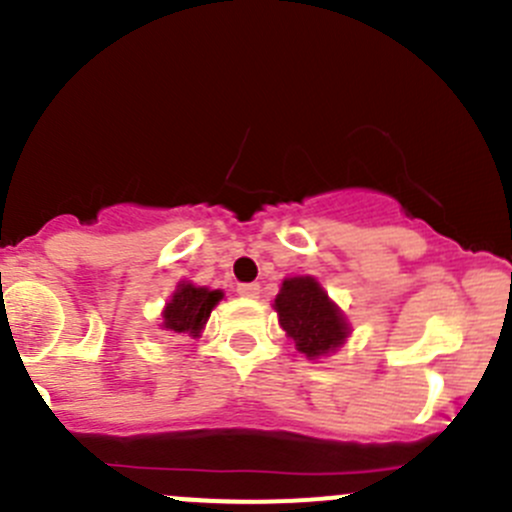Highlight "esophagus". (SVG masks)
<instances>
[{
    "label": "esophagus",
    "mask_w": 512,
    "mask_h": 512,
    "mask_svg": "<svg viewBox=\"0 0 512 512\" xmlns=\"http://www.w3.org/2000/svg\"><path fill=\"white\" fill-rule=\"evenodd\" d=\"M237 294L245 299H257L260 297V285H255V282H250V285H237Z\"/></svg>",
    "instance_id": "obj_1"
}]
</instances>
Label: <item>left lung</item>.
<instances>
[{"instance_id": "1", "label": "left lung", "mask_w": 512, "mask_h": 512, "mask_svg": "<svg viewBox=\"0 0 512 512\" xmlns=\"http://www.w3.org/2000/svg\"><path fill=\"white\" fill-rule=\"evenodd\" d=\"M275 312L289 342L309 361L332 356L352 334L347 314L324 292L317 277L297 275L282 280L275 297Z\"/></svg>"}]
</instances>
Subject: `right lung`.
<instances>
[{"instance_id":"1","label":"right lung","mask_w":512,"mask_h":512,"mask_svg":"<svg viewBox=\"0 0 512 512\" xmlns=\"http://www.w3.org/2000/svg\"><path fill=\"white\" fill-rule=\"evenodd\" d=\"M223 289L198 287L193 282H178L175 292L165 302L163 312H160V329L170 334H188V337L198 339L203 334L205 324H208L210 312L218 307L223 299Z\"/></svg>"}]
</instances>
